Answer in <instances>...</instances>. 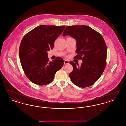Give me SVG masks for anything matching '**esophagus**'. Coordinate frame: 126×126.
<instances>
[{
	"mask_svg": "<svg viewBox=\"0 0 126 126\" xmlns=\"http://www.w3.org/2000/svg\"><path fill=\"white\" fill-rule=\"evenodd\" d=\"M69 63V62L67 60H64V64H67Z\"/></svg>",
	"mask_w": 126,
	"mask_h": 126,
	"instance_id": "1",
	"label": "esophagus"
}]
</instances>
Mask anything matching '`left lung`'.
I'll list each match as a JSON object with an SVG mask.
<instances>
[{
    "label": "left lung",
    "mask_w": 126,
    "mask_h": 126,
    "mask_svg": "<svg viewBox=\"0 0 126 126\" xmlns=\"http://www.w3.org/2000/svg\"><path fill=\"white\" fill-rule=\"evenodd\" d=\"M69 35L77 41V53L75 58L82 60L81 66L72 61L69 74L76 85L86 88L93 85L101 77L106 66L107 46L101 34L86 25L67 26L63 36Z\"/></svg>",
    "instance_id": "obj_1"
}]
</instances>
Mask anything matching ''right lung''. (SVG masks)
Here are the masks:
<instances>
[{"label":"right lung","instance_id":"obj_1","mask_svg":"<svg viewBox=\"0 0 126 126\" xmlns=\"http://www.w3.org/2000/svg\"><path fill=\"white\" fill-rule=\"evenodd\" d=\"M65 27V25H42L23 37L19 49L21 64L25 75L33 83L38 85L48 84L63 67V58L57 57L49 62L47 51L53 49L55 41Z\"/></svg>","mask_w":126,"mask_h":126}]
</instances>
